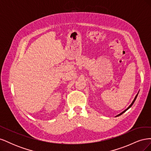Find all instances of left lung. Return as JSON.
Returning a JSON list of instances; mask_svg holds the SVG:
<instances>
[{"instance_id":"8db88e82","label":"left lung","mask_w":151,"mask_h":151,"mask_svg":"<svg viewBox=\"0 0 151 151\" xmlns=\"http://www.w3.org/2000/svg\"><path fill=\"white\" fill-rule=\"evenodd\" d=\"M137 95H138V94H137V95H136V96H135V98H134V101H133V102H132V104H130V106H129V107H128V108H127V109H125V111H123V112H122V113H120V114H119V115H117V116H120V115H122V114H123V113H124V112H125V111H127V109H129V108H130V107H131V106H132V104H134V102H135V99H136V98H137Z\"/></svg>"}]
</instances>
